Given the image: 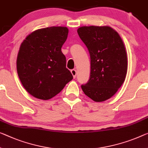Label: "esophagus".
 I'll list each match as a JSON object with an SVG mask.
<instances>
[{
  "instance_id": "1",
  "label": "esophagus",
  "mask_w": 148,
  "mask_h": 148,
  "mask_svg": "<svg viewBox=\"0 0 148 148\" xmlns=\"http://www.w3.org/2000/svg\"><path fill=\"white\" fill-rule=\"evenodd\" d=\"M71 72L73 75V78H75L76 77V75H77V71L75 69H71Z\"/></svg>"
}]
</instances>
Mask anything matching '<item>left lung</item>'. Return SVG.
<instances>
[{"mask_svg": "<svg viewBox=\"0 0 148 148\" xmlns=\"http://www.w3.org/2000/svg\"><path fill=\"white\" fill-rule=\"evenodd\" d=\"M90 58L89 80L81 85L95 102L112 97L124 83L128 69L127 55L119 34L108 26H83L77 29Z\"/></svg>", "mask_w": 148, "mask_h": 148, "instance_id": "8db88e82", "label": "left lung"}]
</instances>
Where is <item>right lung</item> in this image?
Wrapping results in <instances>:
<instances>
[{
  "mask_svg": "<svg viewBox=\"0 0 148 148\" xmlns=\"http://www.w3.org/2000/svg\"><path fill=\"white\" fill-rule=\"evenodd\" d=\"M68 32L66 27L38 29L27 36L20 45L16 61L18 75L25 89L34 97L50 99L73 79L61 51Z\"/></svg>",
  "mask_w": 148,
  "mask_h": 148,
  "instance_id": "1",
  "label": "right lung"
}]
</instances>
